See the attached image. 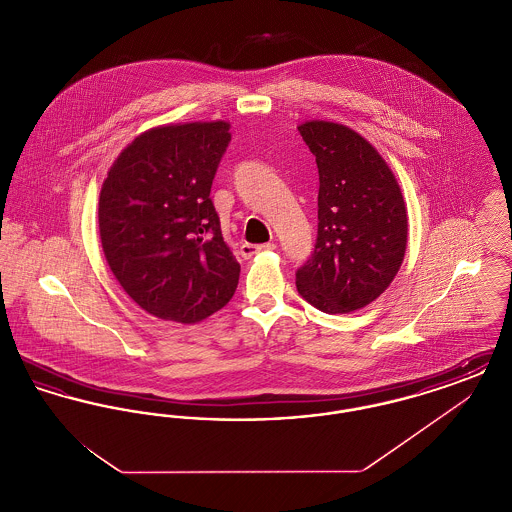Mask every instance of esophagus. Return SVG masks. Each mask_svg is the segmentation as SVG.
Returning a JSON list of instances; mask_svg holds the SVG:
<instances>
[{"instance_id": "34e87169", "label": "esophagus", "mask_w": 512, "mask_h": 512, "mask_svg": "<svg viewBox=\"0 0 512 512\" xmlns=\"http://www.w3.org/2000/svg\"><path fill=\"white\" fill-rule=\"evenodd\" d=\"M272 249H276V245L274 244H261V245H251L244 244L240 247V255L244 257V259H249V257H253L255 253H261V251H272Z\"/></svg>"}]
</instances>
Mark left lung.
<instances>
[{"label": "left lung", "instance_id": "1", "mask_svg": "<svg viewBox=\"0 0 512 512\" xmlns=\"http://www.w3.org/2000/svg\"><path fill=\"white\" fill-rule=\"evenodd\" d=\"M317 157L318 234L295 272L299 295L345 315L388 290L407 249V207L388 163L355 130L328 121L297 126Z\"/></svg>", "mask_w": 512, "mask_h": 512}]
</instances>
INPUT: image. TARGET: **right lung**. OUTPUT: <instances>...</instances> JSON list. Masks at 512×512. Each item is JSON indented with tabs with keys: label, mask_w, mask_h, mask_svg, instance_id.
Returning a JSON list of instances; mask_svg holds the SVG:
<instances>
[{
	"label": "right lung",
	"mask_w": 512,
	"mask_h": 512,
	"mask_svg": "<svg viewBox=\"0 0 512 512\" xmlns=\"http://www.w3.org/2000/svg\"><path fill=\"white\" fill-rule=\"evenodd\" d=\"M224 121L165 124L124 147L99 194V236L122 290L153 317L195 324L236 292L240 263L211 201Z\"/></svg>",
	"instance_id": "1"
}]
</instances>
